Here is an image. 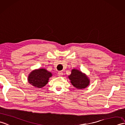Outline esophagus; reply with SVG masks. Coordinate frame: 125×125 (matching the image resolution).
Wrapping results in <instances>:
<instances>
[{"mask_svg": "<svg viewBox=\"0 0 125 125\" xmlns=\"http://www.w3.org/2000/svg\"><path fill=\"white\" fill-rule=\"evenodd\" d=\"M63 72H61V71H59V72H58V76H59V77H61L63 76Z\"/></svg>", "mask_w": 125, "mask_h": 125, "instance_id": "esophagus-1", "label": "esophagus"}]
</instances>
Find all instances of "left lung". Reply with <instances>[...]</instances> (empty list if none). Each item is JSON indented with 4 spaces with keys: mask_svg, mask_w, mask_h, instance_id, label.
<instances>
[{
    "mask_svg": "<svg viewBox=\"0 0 125 125\" xmlns=\"http://www.w3.org/2000/svg\"><path fill=\"white\" fill-rule=\"evenodd\" d=\"M69 78L73 86L78 89L85 88L89 83L88 78L78 70H72Z\"/></svg>",
    "mask_w": 125,
    "mask_h": 125,
    "instance_id": "obj_1",
    "label": "left lung"
}]
</instances>
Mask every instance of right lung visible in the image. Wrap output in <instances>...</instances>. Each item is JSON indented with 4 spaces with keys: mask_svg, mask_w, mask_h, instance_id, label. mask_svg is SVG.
Masks as SVG:
<instances>
[{
    "mask_svg": "<svg viewBox=\"0 0 125 125\" xmlns=\"http://www.w3.org/2000/svg\"><path fill=\"white\" fill-rule=\"evenodd\" d=\"M52 74L46 69H42L33 71L28 77V82L37 88H42L48 82Z\"/></svg>",
    "mask_w": 125,
    "mask_h": 125,
    "instance_id": "right-lung-1",
    "label": "right lung"
}]
</instances>
